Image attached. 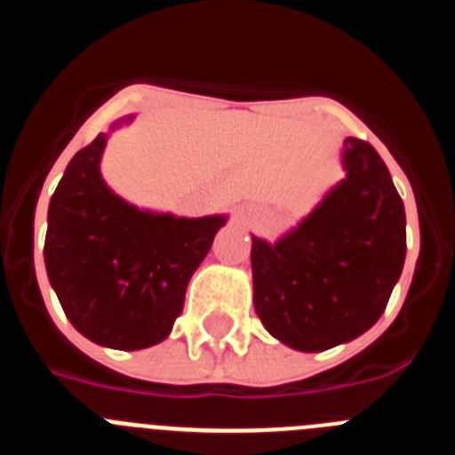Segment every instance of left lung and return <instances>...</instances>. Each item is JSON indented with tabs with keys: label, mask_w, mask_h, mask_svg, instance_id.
I'll return each mask as SVG.
<instances>
[{
	"label": "left lung",
	"mask_w": 455,
	"mask_h": 455,
	"mask_svg": "<svg viewBox=\"0 0 455 455\" xmlns=\"http://www.w3.org/2000/svg\"><path fill=\"white\" fill-rule=\"evenodd\" d=\"M347 178L291 232L252 236L255 312L287 347L319 353L367 332L405 262V209L367 140L347 139Z\"/></svg>",
	"instance_id": "8db88e82"
}]
</instances>
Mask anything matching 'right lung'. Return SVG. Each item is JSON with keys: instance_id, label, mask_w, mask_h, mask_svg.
Returning a JSON list of instances; mask_svg holds the SVG:
<instances>
[{"instance_id": "1", "label": "right lung", "mask_w": 455, "mask_h": 455, "mask_svg": "<svg viewBox=\"0 0 455 455\" xmlns=\"http://www.w3.org/2000/svg\"><path fill=\"white\" fill-rule=\"evenodd\" d=\"M107 139L102 132L72 156L52 196L45 268L63 312L86 339L139 351L171 335L188 280L228 219L156 214L116 196L100 172Z\"/></svg>"}]
</instances>
